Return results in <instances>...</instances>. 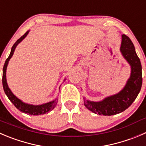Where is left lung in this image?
Masks as SVG:
<instances>
[{
    "mask_svg": "<svg viewBox=\"0 0 146 146\" xmlns=\"http://www.w3.org/2000/svg\"><path fill=\"white\" fill-rule=\"evenodd\" d=\"M120 52L131 67L130 77L124 88L115 95L105 98L100 102L84 100V106L100 115H113L125 110L136 99L142 86V66L134 45L128 36L122 35Z\"/></svg>",
    "mask_w": 146,
    "mask_h": 146,
    "instance_id": "8db88e82",
    "label": "left lung"
}]
</instances>
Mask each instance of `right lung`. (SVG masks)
Instances as JSON below:
<instances>
[{"instance_id": "1", "label": "right lung", "mask_w": 146, "mask_h": 146, "mask_svg": "<svg viewBox=\"0 0 146 146\" xmlns=\"http://www.w3.org/2000/svg\"><path fill=\"white\" fill-rule=\"evenodd\" d=\"M29 31H26L21 37L19 39H18L16 41L13 46L11 48V53H10L9 56L7 58V59L5 60V64H4L3 69V79H2V82H3V87L4 92H5V95H7V97L8 98V99L10 100V101L15 105L16 108L18 110H19L21 112H24V113L29 114V115H44V114L48 113V112L51 111L54 108L56 107V104H57L58 99H55L54 100L51 101L49 102H47V103L43 104V105H30V104L25 103V102H22L21 100H19V98H16L14 95L13 94L11 90L8 87V84H7L6 81V69L7 66H8V64L9 60L11 59V58L13 56V53H14V51L16 49V47L17 46L18 44L28 35Z\"/></svg>"}]
</instances>
